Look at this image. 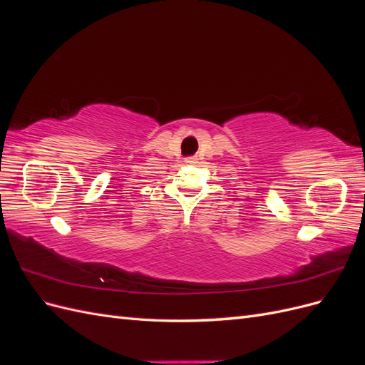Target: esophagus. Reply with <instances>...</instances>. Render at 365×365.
<instances>
[{
  "label": "esophagus",
  "mask_w": 365,
  "mask_h": 365,
  "mask_svg": "<svg viewBox=\"0 0 365 365\" xmlns=\"http://www.w3.org/2000/svg\"><path fill=\"white\" fill-rule=\"evenodd\" d=\"M196 163H197V158H196V157L185 158V164H196Z\"/></svg>",
  "instance_id": "1"
}]
</instances>
